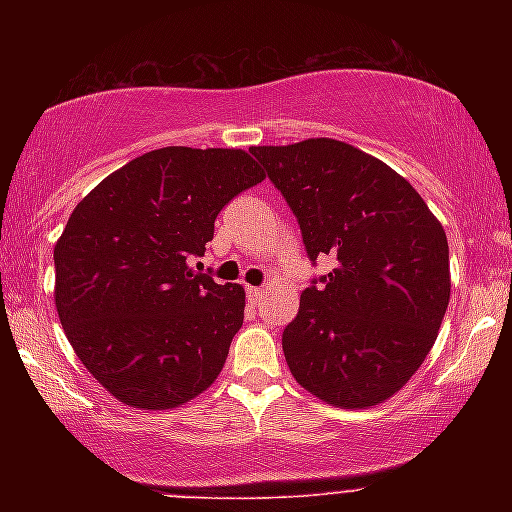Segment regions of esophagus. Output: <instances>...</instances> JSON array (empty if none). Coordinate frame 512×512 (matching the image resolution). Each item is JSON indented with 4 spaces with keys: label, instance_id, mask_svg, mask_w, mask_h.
Instances as JSON below:
<instances>
[{
    "label": "esophagus",
    "instance_id": "obj_1",
    "mask_svg": "<svg viewBox=\"0 0 512 512\" xmlns=\"http://www.w3.org/2000/svg\"><path fill=\"white\" fill-rule=\"evenodd\" d=\"M265 293V289H261V286H247V296L251 300H258Z\"/></svg>",
    "mask_w": 512,
    "mask_h": 512
}]
</instances>
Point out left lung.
Wrapping results in <instances>:
<instances>
[{
    "label": "left lung",
    "mask_w": 512,
    "mask_h": 512,
    "mask_svg": "<svg viewBox=\"0 0 512 512\" xmlns=\"http://www.w3.org/2000/svg\"><path fill=\"white\" fill-rule=\"evenodd\" d=\"M251 156L291 207L310 261L335 258L282 333L291 375L338 408L387 401L422 366L450 303L443 226L401 174L338 139Z\"/></svg>",
    "instance_id": "8db88e82"
}]
</instances>
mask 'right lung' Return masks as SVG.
<instances>
[{
  "instance_id": "add662e5",
  "label": "right lung",
  "mask_w": 512,
  "mask_h": 512,
  "mask_svg": "<svg viewBox=\"0 0 512 512\" xmlns=\"http://www.w3.org/2000/svg\"><path fill=\"white\" fill-rule=\"evenodd\" d=\"M265 174L247 151L165 146L100 181L55 244V307L74 352L121 403L167 410L221 373L244 289L191 270L214 221Z\"/></svg>"
}]
</instances>
